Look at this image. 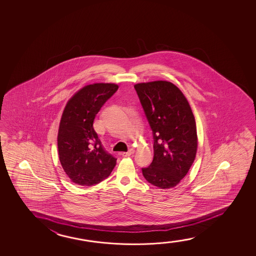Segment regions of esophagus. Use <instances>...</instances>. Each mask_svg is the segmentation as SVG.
<instances>
[{"label":"esophagus","instance_id":"34e87169","mask_svg":"<svg viewBox=\"0 0 256 256\" xmlns=\"http://www.w3.org/2000/svg\"><path fill=\"white\" fill-rule=\"evenodd\" d=\"M134 153V150H130L128 152H123L122 156H124V158H126V156H130L131 154H133Z\"/></svg>","mask_w":256,"mask_h":256}]
</instances>
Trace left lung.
<instances>
[{
	"instance_id": "obj_1",
	"label": "left lung",
	"mask_w": 256,
	"mask_h": 256,
	"mask_svg": "<svg viewBox=\"0 0 256 256\" xmlns=\"http://www.w3.org/2000/svg\"><path fill=\"white\" fill-rule=\"evenodd\" d=\"M154 139V158L142 168L148 182L160 189L178 186L196 158L195 118L182 92L168 81L134 84Z\"/></svg>"
}]
</instances>
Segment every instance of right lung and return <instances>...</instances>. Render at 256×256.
I'll return each instance as SVG.
<instances>
[{
  "instance_id": "obj_1",
  "label": "right lung",
  "mask_w": 256,
  "mask_h": 256,
  "mask_svg": "<svg viewBox=\"0 0 256 256\" xmlns=\"http://www.w3.org/2000/svg\"><path fill=\"white\" fill-rule=\"evenodd\" d=\"M118 88L111 83L88 84L64 108L58 134V156L64 170L77 184H97L116 166L117 159L105 150L92 125L102 106Z\"/></svg>"
}]
</instances>
